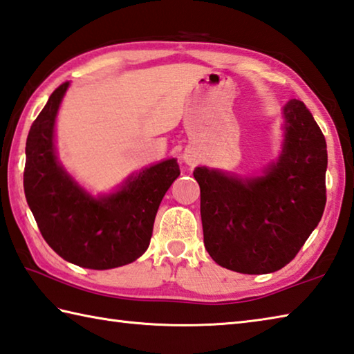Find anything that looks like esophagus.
Returning <instances> with one entry per match:
<instances>
[{
  "instance_id": "1",
  "label": "esophagus",
  "mask_w": 354,
  "mask_h": 354,
  "mask_svg": "<svg viewBox=\"0 0 354 354\" xmlns=\"http://www.w3.org/2000/svg\"><path fill=\"white\" fill-rule=\"evenodd\" d=\"M184 159H185V162H187L189 165H192V164H195L196 156L194 155V153H190V151H185V153H184Z\"/></svg>"
}]
</instances>
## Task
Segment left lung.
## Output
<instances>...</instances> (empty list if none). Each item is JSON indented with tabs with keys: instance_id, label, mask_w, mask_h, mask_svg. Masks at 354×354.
Instances as JSON below:
<instances>
[{
	"instance_id": "8db88e82",
	"label": "left lung",
	"mask_w": 354,
	"mask_h": 354,
	"mask_svg": "<svg viewBox=\"0 0 354 354\" xmlns=\"http://www.w3.org/2000/svg\"><path fill=\"white\" fill-rule=\"evenodd\" d=\"M280 159L265 176L243 179L196 167L204 246L218 265L241 274L279 271L322 218L328 164L324 133L304 102L285 105Z\"/></svg>"
}]
</instances>
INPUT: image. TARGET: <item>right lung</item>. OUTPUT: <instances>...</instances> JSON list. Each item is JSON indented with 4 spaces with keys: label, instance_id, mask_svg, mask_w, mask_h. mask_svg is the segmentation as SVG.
<instances>
[{
    "label": "right lung",
    "instance_id": "add662e5",
    "mask_svg": "<svg viewBox=\"0 0 354 354\" xmlns=\"http://www.w3.org/2000/svg\"><path fill=\"white\" fill-rule=\"evenodd\" d=\"M69 83L50 94L26 140L24 195L43 239L62 259L89 269L128 265L150 244L165 192L179 176L176 159L131 176L105 198H91L57 162L54 122Z\"/></svg>",
    "mask_w": 354,
    "mask_h": 354
}]
</instances>
